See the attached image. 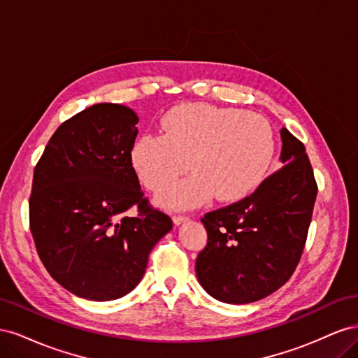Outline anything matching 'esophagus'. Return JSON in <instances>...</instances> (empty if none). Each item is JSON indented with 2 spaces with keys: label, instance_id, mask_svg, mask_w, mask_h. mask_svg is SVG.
Listing matches in <instances>:
<instances>
[{
  "label": "esophagus",
  "instance_id": "obj_1",
  "mask_svg": "<svg viewBox=\"0 0 358 358\" xmlns=\"http://www.w3.org/2000/svg\"><path fill=\"white\" fill-rule=\"evenodd\" d=\"M189 220V216L187 215H175L173 216V222H175V225H182L183 222H187Z\"/></svg>",
  "mask_w": 358,
  "mask_h": 358
}]
</instances>
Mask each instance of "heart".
I'll return each mask as SVG.
<instances>
[{
	"mask_svg": "<svg viewBox=\"0 0 358 358\" xmlns=\"http://www.w3.org/2000/svg\"><path fill=\"white\" fill-rule=\"evenodd\" d=\"M275 155L273 128L266 117L234 107L189 103L161 119V134L140 136L131 162L143 185L157 191L188 169L192 175L161 189L157 200L170 209L208 201L231 203L249 196Z\"/></svg>",
	"mask_w": 358,
	"mask_h": 358,
	"instance_id": "obj_1",
	"label": "heart"
}]
</instances>
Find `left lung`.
I'll return each mask as SVG.
<instances>
[{
	"mask_svg": "<svg viewBox=\"0 0 358 358\" xmlns=\"http://www.w3.org/2000/svg\"><path fill=\"white\" fill-rule=\"evenodd\" d=\"M280 138L284 167L251 196L201 218L208 245L197 257L196 273L220 301L262 300L282 287L300 262L318 187L303 143L287 128Z\"/></svg>",
	"mask_w": 358,
	"mask_h": 358,
	"instance_id": "1",
	"label": "left lung"
}]
</instances>
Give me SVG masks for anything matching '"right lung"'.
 Listing matches in <instances>:
<instances>
[{
  "label": "right lung",
  "instance_id": "add662e5",
  "mask_svg": "<svg viewBox=\"0 0 358 358\" xmlns=\"http://www.w3.org/2000/svg\"><path fill=\"white\" fill-rule=\"evenodd\" d=\"M137 122L127 106L94 104L58 127L34 169L29 229L38 257L82 299L109 301L133 291L173 227L140 188L131 162ZM133 205L138 216L127 217Z\"/></svg>",
  "mask_w": 358,
  "mask_h": 358
}]
</instances>
